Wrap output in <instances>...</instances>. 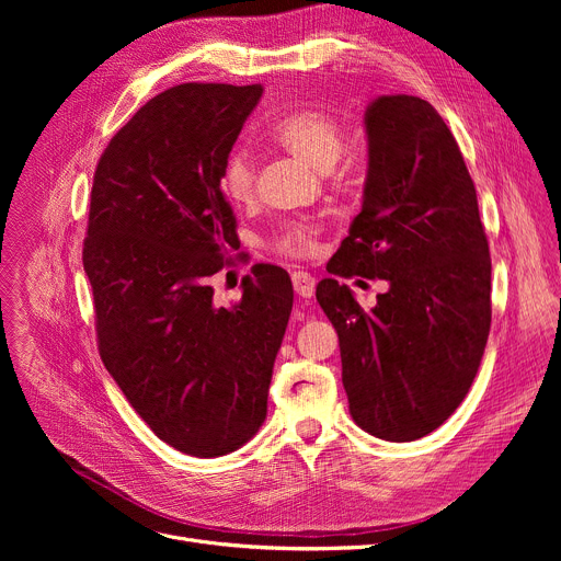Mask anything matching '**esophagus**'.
<instances>
[{"mask_svg":"<svg viewBox=\"0 0 561 561\" xmlns=\"http://www.w3.org/2000/svg\"><path fill=\"white\" fill-rule=\"evenodd\" d=\"M290 279H293V288H296V293L300 298H313V293H316V279L309 275V273H305V271H296L290 275Z\"/></svg>","mask_w":561,"mask_h":561,"instance_id":"34e87169","label":"esophagus"}]
</instances>
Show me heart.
<instances>
[{"label":"heart","instance_id":"b5f03b06","mask_svg":"<svg viewBox=\"0 0 561 561\" xmlns=\"http://www.w3.org/2000/svg\"><path fill=\"white\" fill-rule=\"evenodd\" d=\"M273 140L313 170L330 172L343 154L345 131L332 113L322 108H300L284 115L273 127ZM220 186L229 204L248 206L254 199L252 161L241 152L231 154L222 168ZM318 225L311 222L288 225L275 236L273 248L288 256L313 254L318 248Z\"/></svg>","mask_w":561,"mask_h":561}]
</instances>
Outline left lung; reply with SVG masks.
I'll return each mask as SVG.
<instances>
[{"label":"left lung","mask_w":561,"mask_h":561,"mask_svg":"<svg viewBox=\"0 0 561 561\" xmlns=\"http://www.w3.org/2000/svg\"><path fill=\"white\" fill-rule=\"evenodd\" d=\"M364 125L362 211L330 273L389 288L370 311L339 279H322L316 300L339 334L352 419L402 444L444 425L473 385L491 328V259L473 180L436 108L381 95Z\"/></svg>","instance_id":"left-lung-1"}]
</instances>
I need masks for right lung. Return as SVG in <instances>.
<instances>
[{
	"label": "right lung",
	"mask_w": 561,
	"mask_h": 561,
	"mask_svg": "<svg viewBox=\"0 0 561 561\" xmlns=\"http://www.w3.org/2000/svg\"><path fill=\"white\" fill-rule=\"evenodd\" d=\"M263 85L182 83L152 98L98 163L83 271L100 355L136 414L168 446L222 457L245 446L293 307L277 265H259L229 307L209 277L239 250L222 168Z\"/></svg>",
	"instance_id": "right-lung-1"
}]
</instances>
